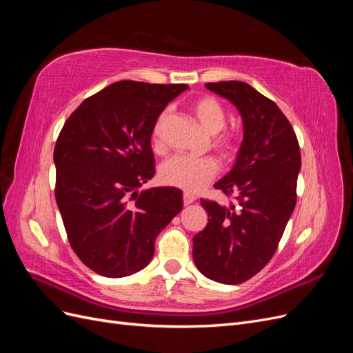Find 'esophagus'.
<instances>
[{"instance_id":"obj_1","label":"esophagus","mask_w":353,"mask_h":353,"mask_svg":"<svg viewBox=\"0 0 353 353\" xmlns=\"http://www.w3.org/2000/svg\"><path fill=\"white\" fill-rule=\"evenodd\" d=\"M183 200H184V205L187 206V205H191L193 201H196V197L193 194H190V193H184Z\"/></svg>"}]
</instances>
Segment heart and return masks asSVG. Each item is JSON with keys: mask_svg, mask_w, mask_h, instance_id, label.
Returning <instances> with one entry per match:
<instances>
[{"mask_svg": "<svg viewBox=\"0 0 353 353\" xmlns=\"http://www.w3.org/2000/svg\"><path fill=\"white\" fill-rule=\"evenodd\" d=\"M191 110L196 114L199 122L203 125L205 130L213 135L212 147L215 148L218 154L228 160L234 156L237 150V141L231 134L221 132L223 126L227 123V113L223 109L222 103L212 97V95H205L193 101ZM170 117L169 110H163L159 114L157 121L153 128L152 140L156 150H163L162 132ZM219 170L218 162L213 157H194L185 154H176L165 162L159 168V179L165 185L176 187L184 191L200 190L203 185H206L210 179L216 176Z\"/></svg>", "mask_w": 353, "mask_h": 353, "instance_id": "heart-1", "label": "heart"}]
</instances>
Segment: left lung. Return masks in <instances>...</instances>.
<instances>
[{"instance_id": "obj_1", "label": "left lung", "mask_w": 353, "mask_h": 353, "mask_svg": "<svg viewBox=\"0 0 353 353\" xmlns=\"http://www.w3.org/2000/svg\"><path fill=\"white\" fill-rule=\"evenodd\" d=\"M206 88L230 100L243 119L236 165L215 184L237 205L201 199L209 216L193 237L197 270L222 284L252 279L271 261L296 206L301 148L293 126L272 100L240 81L209 82Z\"/></svg>"}]
</instances>
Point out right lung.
<instances>
[{
  "label": "right lung",
  "instance_id": "1",
  "mask_svg": "<svg viewBox=\"0 0 353 353\" xmlns=\"http://www.w3.org/2000/svg\"><path fill=\"white\" fill-rule=\"evenodd\" d=\"M185 83L119 81L85 99L54 147L56 201L73 252L110 279L148 265L154 241L183 209V191H138L154 176L152 134Z\"/></svg>",
  "mask_w": 353,
  "mask_h": 353
}]
</instances>
